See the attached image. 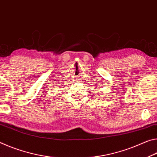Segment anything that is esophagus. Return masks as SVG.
I'll return each mask as SVG.
<instances>
[{"label": "esophagus", "instance_id": "34e87169", "mask_svg": "<svg viewBox=\"0 0 157 157\" xmlns=\"http://www.w3.org/2000/svg\"><path fill=\"white\" fill-rule=\"evenodd\" d=\"M78 80H80V79H78Z\"/></svg>", "mask_w": 157, "mask_h": 157}]
</instances>
